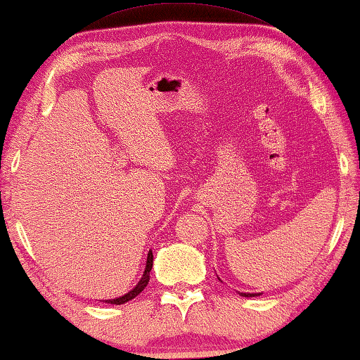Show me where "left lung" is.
I'll return each instance as SVG.
<instances>
[{"instance_id":"1","label":"left lung","mask_w":360,"mask_h":360,"mask_svg":"<svg viewBox=\"0 0 360 360\" xmlns=\"http://www.w3.org/2000/svg\"><path fill=\"white\" fill-rule=\"evenodd\" d=\"M240 295H243V297H256V295H261L259 292H255V294H250V292H238Z\"/></svg>"}]
</instances>
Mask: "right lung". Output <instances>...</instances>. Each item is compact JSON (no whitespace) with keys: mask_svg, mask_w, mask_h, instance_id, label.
Instances as JSON below:
<instances>
[{"mask_svg":"<svg viewBox=\"0 0 360 360\" xmlns=\"http://www.w3.org/2000/svg\"><path fill=\"white\" fill-rule=\"evenodd\" d=\"M151 267H153V253H151V250L148 251V256H147V264H145V270H143V275L141 281L137 283V285L131 289L129 292H126L122 297H117V299H110V300H105V304H113V305H122L126 304V302L132 300L134 297H137L139 294H141L145 288H147L148 281H150V272H151Z\"/></svg>","mask_w":360,"mask_h":360,"instance_id":"add662e5","label":"right lung"}]
</instances>
